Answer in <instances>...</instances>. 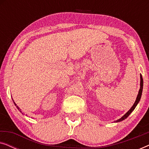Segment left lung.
Returning <instances> with one entry per match:
<instances>
[{
  "label": "left lung",
  "mask_w": 149,
  "mask_h": 149,
  "mask_svg": "<svg viewBox=\"0 0 149 149\" xmlns=\"http://www.w3.org/2000/svg\"><path fill=\"white\" fill-rule=\"evenodd\" d=\"M142 89H143V79H142V75L140 74V89H139V91H138V94L137 95V97H136V100L135 101V102H134V105L132 106L131 109H130L129 111H128L127 113H126L125 115H124L123 117H122L121 118H120L119 119H118L115 122H119V121H123V120L125 119L126 118H127L128 116H129L130 114L132 113V112L134 111V109H135V108L136 106H137V104H138V102H140V98H141V96H142Z\"/></svg>",
  "instance_id": "obj_1"
}]
</instances>
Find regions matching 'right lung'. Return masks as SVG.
Wrapping results in <instances>:
<instances>
[{
    "mask_svg": "<svg viewBox=\"0 0 149 149\" xmlns=\"http://www.w3.org/2000/svg\"><path fill=\"white\" fill-rule=\"evenodd\" d=\"M14 102V104H15V105L16 106V104L15 103V102ZM16 107H17V109H18V110H19V107H17V106H16ZM20 112H21V111H20ZM21 113H22V112H21ZM22 114H23V113H22Z\"/></svg>",
    "mask_w": 149,
    "mask_h": 149,
    "instance_id": "obj_1",
    "label": "right lung"
}]
</instances>
